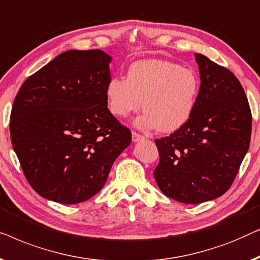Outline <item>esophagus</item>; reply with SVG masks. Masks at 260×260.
<instances>
[{
    "mask_svg": "<svg viewBox=\"0 0 260 260\" xmlns=\"http://www.w3.org/2000/svg\"><path fill=\"white\" fill-rule=\"evenodd\" d=\"M142 139H145L142 135H140L139 133H137V132H132V140H133L134 142H138L142 140Z\"/></svg>",
    "mask_w": 260,
    "mask_h": 260,
    "instance_id": "34e87169",
    "label": "esophagus"
}]
</instances>
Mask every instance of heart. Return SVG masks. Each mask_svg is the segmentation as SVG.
<instances>
[{"label":"heart","instance_id":"obj_1","mask_svg":"<svg viewBox=\"0 0 260 260\" xmlns=\"http://www.w3.org/2000/svg\"><path fill=\"white\" fill-rule=\"evenodd\" d=\"M199 87L193 69L149 58L132 63L126 79L113 76L106 87V96L109 111L118 118H126L142 106L146 112L135 120V125L168 133L191 118Z\"/></svg>","mask_w":260,"mask_h":260}]
</instances>
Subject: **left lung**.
Here are the masks:
<instances>
[{"label":"left lung","instance_id":"left-lung-1","mask_svg":"<svg viewBox=\"0 0 260 260\" xmlns=\"http://www.w3.org/2000/svg\"><path fill=\"white\" fill-rule=\"evenodd\" d=\"M194 56L200 88L191 118L155 140L156 184L184 204L208 202L228 191L250 147L252 128L247 98L235 74L203 54Z\"/></svg>","mask_w":260,"mask_h":260}]
</instances>
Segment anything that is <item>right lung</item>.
I'll return each instance as SVG.
<instances>
[{
	"label": "right lung",
	"instance_id": "add662e5",
	"mask_svg": "<svg viewBox=\"0 0 260 260\" xmlns=\"http://www.w3.org/2000/svg\"><path fill=\"white\" fill-rule=\"evenodd\" d=\"M112 57L67 50L25 80L10 114L13 148L32 189L60 204L104 187L132 134L107 108Z\"/></svg>",
	"mask_w": 260,
	"mask_h": 260
}]
</instances>
